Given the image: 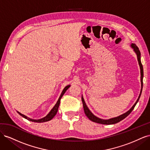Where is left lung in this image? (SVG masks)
Instances as JSON below:
<instances>
[{
    "instance_id": "1",
    "label": "left lung",
    "mask_w": 150,
    "mask_h": 150,
    "mask_svg": "<svg viewBox=\"0 0 150 150\" xmlns=\"http://www.w3.org/2000/svg\"><path fill=\"white\" fill-rule=\"evenodd\" d=\"M131 47H132L134 50V51L135 52V53L137 54V58H138V64L139 65L140 67V72H141V84H142V89H141V91H140V94L139 95V97L137 99V101H136V103H134V105L131 107V108L129 111H128L127 112H126L124 114H122L119 116L116 117H112V118L109 119V120H103L101 118H99V117H96V116H94L93 113L91 112V111L89 110V108H88V106H86V103L84 100V98L82 96L81 99H82V102H83V108H84V111L85 112V115H86L88 118L93 122H97V123H99V124H103V125H112V124H116L117 122H118L120 121H121V120H122L123 119H125L126 117L128 116L130 113L133 110L134 108L135 107L136 104H137V103L138 102L139 98L141 96V94H142V89H143V65L142 64V62H141V52L139 50V48L137 46V45L135 44L132 43L131 44Z\"/></svg>"
}]
</instances>
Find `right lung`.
Returning <instances> with one entry per match:
<instances>
[{"instance_id":"right-lung-1","label":"right lung","mask_w":150,"mask_h":150,"mask_svg":"<svg viewBox=\"0 0 150 150\" xmlns=\"http://www.w3.org/2000/svg\"><path fill=\"white\" fill-rule=\"evenodd\" d=\"M69 87H70V85H68V86H66V87L64 88V89L62 90V93H61V96H60L59 98L58 101H57L56 104H55V106H54L53 107V108L51 110V111H50V112H49V114H48L46 116H45L44 117H43V118H42V119H40V120H33V119L29 118V117H27L26 116H25V115H24L21 114V113L19 112V111H17V112L19 113V114L21 116H22V117H24V118L27 119V120H29V121H33V122H46V121L51 120L53 118V117H54V116H55V115H56V113H57V112L58 108H59V104H60V101H61V98L62 97L63 95H64V94L65 93V92L66 91L67 89L68 88H69Z\"/></svg>"}]
</instances>
